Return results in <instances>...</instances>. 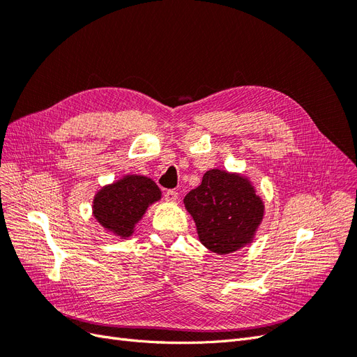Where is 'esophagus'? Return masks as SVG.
<instances>
[{
    "mask_svg": "<svg viewBox=\"0 0 357 357\" xmlns=\"http://www.w3.org/2000/svg\"><path fill=\"white\" fill-rule=\"evenodd\" d=\"M178 198V193L176 190H167L165 192V201L167 202H174Z\"/></svg>",
    "mask_w": 357,
    "mask_h": 357,
    "instance_id": "obj_1",
    "label": "esophagus"
}]
</instances>
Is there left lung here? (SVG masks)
Instances as JSON below:
<instances>
[{"instance_id": "1", "label": "left lung", "mask_w": 357, "mask_h": 357, "mask_svg": "<svg viewBox=\"0 0 357 357\" xmlns=\"http://www.w3.org/2000/svg\"><path fill=\"white\" fill-rule=\"evenodd\" d=\"M199 241L218 255H229L255 240L265 204L252 181L238 172L210 169L185 197Z\"/></svg>"}]
</instances>
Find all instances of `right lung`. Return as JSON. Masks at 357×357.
Returning a JSON list of instances; mask_svg holds the SVG:
<instances>
[{
  "instance_id": "add662e5",
  "label": "right lung",
  "mask_w": 357,
  "mask_h": 357,
  "mask_svg": "<svg viewBox=\"0 0 357 357\" xmlns=\"http://www.w3.org/2000/svg\"><path fill=\"white\" fill-rule=\"evenodd\" d=\"M160 197L162 192L152 178L126 174L95 193L92 214L107 232L126 240L147 208Z\"/></svg>"
}]
</instances>
